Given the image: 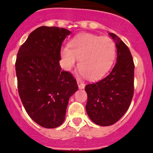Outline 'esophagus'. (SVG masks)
Returning <instances> with one entry per match:
<instances>
[{
	"mask_svg": "<svg viewBox=\"0 0 153 153\" xmlns=\"http://www.w3.org/2000/svg\"><path fill=\"white\" fill-rule=\"evenodd\" d=\"M77 83H78V85L80 89H82V88H84V87H85L84 84L82 83L80 80H77Z\"/></svg>",
	"mask_w": 153,
	"mask_h": 153,
	"instance_id": "esophagus-1",
	"label": "esophagus"
}]
</instances>
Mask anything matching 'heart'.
Returning <instances> with one entry per match:
<instances>
[{
  "mask_svg": "<svg viewBox=\"0 0 153 153\" xmlns=\"http://www.w3.org/2000/svg\"><path fill=\"white\" fill-rule=\"evenodd\" d=\"M115 53V43L110 38L83 33L72 38L60 56L66 69L73 68L78 59L79 71L89 80H96L109 71Z\"/></svg>",
  "mask_w": 153,
  "mask_h": 153,
  "instance_id": "b5f03b06",
  "label": "heart"
}]
</instances>
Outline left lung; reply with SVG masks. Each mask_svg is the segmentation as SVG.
Returning <instances> with one entry per match:
<instances>
[{
	"label": "left lung",
	"instance_id": "8db88e82",
	"mask_svg": "<svg viewBox=\"0 0 153 153\" xmlns=\"http://www.w3.org/2000/svg\"><path fill=\"white\" fill-rule=\"evenodd\" d=\"M109 34L115 42L117 62L109 75L85 88L86 111L91 120L100 126L117 122L129 108L134 94L135 65L131 53L118 36Z\"/></svg>",
	"mask_w": 153,
	"mask_h": 153
}]
</instances>
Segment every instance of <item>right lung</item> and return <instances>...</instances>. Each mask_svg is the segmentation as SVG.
<instances>
[{
    "mask_svg": "<svg viewBox=\"0 0 153 153\" xmlns=\"http://www.w3.org/2000/svg\"><path fill=\"white\" fill-rule=\"evenodd\" d=\"M71 31L40 26L20 47L16 61L18 90L29 116L45 128L63 123L70 97L78 90L76 80L59 64L63 40Z\"/></svg>",
    "mask_w": 153,
    "mask_h": 153,
    "instance_id": "right-lung-1",
    "label": "right lung"
}]
</instances>
